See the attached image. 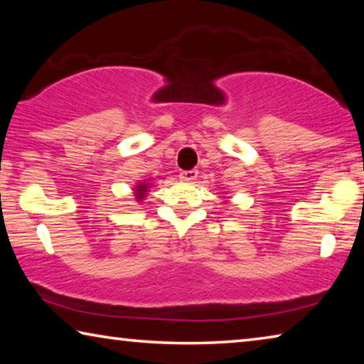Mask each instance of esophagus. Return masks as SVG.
<instances>
[{"label":"esophagus","instance_id":"1","mask_svg":"<svg viewBox=\"0 0 364 364\" xmlns=\"http://www.w3.org/2000/svg\"><path fill=\"white\" fill-rule=\"evenodd\" d=\"M180 178L183 181H194L197 178V170H186V171H181Z\"/></svg>","mask_w":364,"mask_h":364}]
</instances>
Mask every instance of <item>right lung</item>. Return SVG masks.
Instances as JSON below:
<instances>
[{
  "label": "right lung",
  "instance_id": "obj_1",
  "mask_svg": "<svg viewBox=\"0 0 364 364\" xmlns=\"http://www.w3.org/2000/svg\"><path fill=\"white\" fill-rule=\"evenodd\" d=\"M152 184L149 181H141V183H136V186H134V199H136V202H143L146 194L149 193Z\"/></svg>",
  "mask_w": 364,
  "mask_h": 364
}]
</instances>
